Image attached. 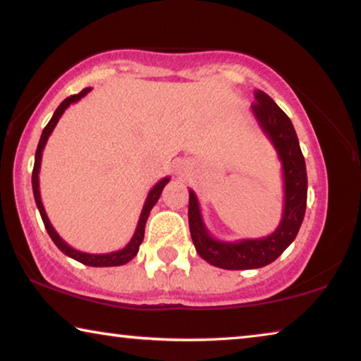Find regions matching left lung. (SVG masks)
Here are the masks:
<instances>
[{"mask_svg":"<svg viewBox=\"0 0 361 361\" xmlns=\"http://www.w3.org/2000/svg\"><path fill=\"white\" fill-rule=\"evenodd\" d=\"M256 104L251 105L261 131L269 137L279 155L283 176V212L281 224L262 238L222 241L214 238L204 224L196 192L190 190V232L197 255L209 264L227 271H243L271 264L292 245L303 222L308 195L305 157L290 118L262 90H255Z\"/></svg>","mask_w":361,"mask_h":361,"instance_id":"obj_1","label":"left lung"}]
</instances>
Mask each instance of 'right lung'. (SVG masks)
Instances as JSON below:
<instances>
[{"label":"right lung","instance_id":"obj_1","mask_svg":"<svg viewBox=\"0 0 361 361\" xmlns=\"http://www.w3.org/2000/svg\"><path fill=\"white\" fill-rule=\"evenodd\" d=\"M90 87H85L80 90L79 94L76 95H71L68 97V99H64L60 106L55 110L53 113L51 120L48 121V125L45 126V129L42 131V136H40V141H39V146H37V152H35V164H34V171H32V190H34V197H35V204L37 207H39V212L42 215V220H43V225H45L48 235H50V238L53 240V243H55L60 251H63L64 255L73 257V259H76L79 262H82L85 266H92V267H113V266H123L126 264L133 259L134 256L137 255L139 251V246H141L142 240H144V228H146V222H147V217L150 211H152V207L157 204L160 195H162L164 188L166 183L170 181V176H165V178L160 180L157 185H155L152 190L149 191V195L146 197V202H144V207L141 211V217L137 220V227H136V232H134L133 238L129 240V243L125 246V248L118 250V251H111V252H104V255H92V252H84V251H79V250H74L73 246H69L66 241H64L58 232L53 227L50 219H48V215L45 212V207H43L42 204V197H40V185H39V173H40V165H42V152L43 149L47 146V141L48 137H50V134L53 133V129L58 125V121H60V118L66 109L71 104H76L79 102L82 97L87 95L90 92Z\"/></svg>","mask_w":361,"mask_h":361}]
</instances>
